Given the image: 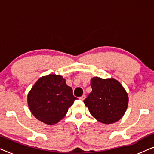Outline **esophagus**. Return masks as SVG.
<instances>
[{
    "label": "esophagus",
    "instance_id": "esophagus-1",
    "mask_svg": "<svg viewBox=\"0 0 154 154\" xmlns=\"http://www.w3.org/2000/svg\"><path fill=\"white\" fill-rule=\"evenodd\" d=\"M85 95H84V94H83V96L80 97H79V100H81V101H83L84 100H85Z\"/></svg>",
    "mask_w": 154,
    "mask_h": 154
}]
</instances>
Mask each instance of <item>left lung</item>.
I'll return each mask as SVG.
<instances>
[{"instance_id":"left-lung-1","label":"left lung","mask_w":154,"mask_h":154,"mask_svg":"<svg viewBox=\"0 0 154 154\" xmlns=\"http://www.w3.org/2000/svg\"><path fill=\"white\" fill-rule=\"evenodd\" d=\"M92 92L83 101L90 113L105 124L116 122L127 109L128 96L121 84L114 79L94 77L91 80Z\"/></svg>"}]
</instances>
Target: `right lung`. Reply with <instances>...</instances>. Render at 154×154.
<instances>
[{"label": "right lung", "mask_w": 154, "mask_h": 154, "mask_svg": "<svg viewBox=\"0 0 154 154\" xmlns=\"http://www.w3.org/2000/svg\"><path fill=\"white\" fill-rule=\"evenodd\" d=\"M76 100L65 79L54 74L40 78L27 97L31 112L48 125H54L62 120Z\"/></svg>", "instance_id": "1"}]
</instances>
